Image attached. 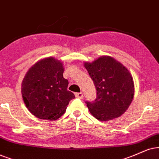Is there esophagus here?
<instances>
[{
    "instance_id": "obj_1",
    "label": "esophagus",
    "mask_w": 159,
    "mask_h": 159,
    "mask_svg": "<svg viewBox=\"0 0 159 159\" xmlns=\"http://www.w3.org/2000/svg\"><path fill=\"white\" fill-rule=\"evenodd\" d=\"M75 97L78 98H80V99H83L84 95L82 92H78V93H75Z\"/></svg>"
}]
</instances>
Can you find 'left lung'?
Returning <instances> with one entry per match:
<instances>
[{"label": "left lung", "instance_id": "obj_1", "mask_svg": "<svg viewBox=\"0 0 159 159\" xmlns=\"http://www.w3.org/2000/svg\"><path fill=\"white\" fill-rule=\"evenodd\" d=\"M84 67L97 91L94 101L85 102L90 113L100 121L121 116L134 94L133 78L127 68L110 56H101Z\"/></svg>", "mask_w": 159, "mask_h": 159}]
</instances>
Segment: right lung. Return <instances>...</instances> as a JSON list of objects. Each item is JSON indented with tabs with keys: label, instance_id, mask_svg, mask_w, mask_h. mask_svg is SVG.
Instances as JSON below:
<instances>
[{
	"label": "right lung",
	"instance_id": "obj_1",
	"mask_svg": "<svg viewBox=\"0 0 159 159\" xmlns=\"http://www.w3.org/2000/svg\"><path fill=\"white\" fill-rule=\"evenodd\" d=\"M63 73L62 63L53 57L41 60L30 68L23 79L22 94L26 107L35 116L57 120L75 98L67 90L69 83Z\"/></svg>",
	"mask_w": 159,
	"mask_h": 159
}]
</instances>
